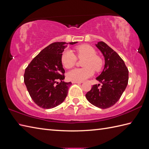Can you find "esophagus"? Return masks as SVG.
Returning a JSON list of instances; mask_svg holds the SVG:
<instances>
[{
    "mask_svg": "<svg viewBox=\"0 0 149 149\" xmlns=\"http://www.w3.org/2000/svg\"><path fill=\"white\" fill-rule=\"evenodd\" d=\"M72 83H77V84H81L82 82H79V81H72Z\"/></svg>",
    "mask_w": 149,
    "mask_h": 149,
    "instance_id": "esophagus-1",
    "label": "esophagus"
}]
</instances>
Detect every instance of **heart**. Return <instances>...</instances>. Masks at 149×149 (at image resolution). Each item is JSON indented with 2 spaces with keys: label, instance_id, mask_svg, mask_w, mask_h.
<instances>
[{
  "label": "heart",
  "instance_id": "b5f03b06",
  "mask_svg": "<svg viewBox=\"0 0 149 149\" xmlns=\"http://www.w3.org/2000/svg\"><path fill=\"white\" fill-rule=\"evenodd\" d=\"M77 56L79 59H84L82 68H74L67 74L68 79L72 81L82 82L91 77L94 70L99 71L102 67V60L96 55V51L92 47L82 45L76 48ZM76 62V58L70 50H65L61 56V63L66 68H70Z\"/></svg>",
  "mask_w": 149,
  "mask_h": 149
}]
</instances>
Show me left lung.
I'll use <instances>...</instances> for the list:
<instances>
[{"label":"left lung","instance_id":"left-lung-1","mask_svg":"<svg viewBox=\"0 0 149 149\" xmlns=\"http://www.w3.org/2000/svg\"><path fill=\"white\" fill-rule=\"evenodd\" d=\"M96 47L102 52L105 65L96 79L102 83L95 84L86 94V98L93 106L101 109L113 106L118 102L127 86L129 71L124 61L115 50L103 42Z\"/></svg>","mask_w":149,"mask_h":149}]
</instances>
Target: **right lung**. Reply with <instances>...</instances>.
Wrapping results in <instances>:
<instances>
[{
  "instance_id": "add662e5",
  "label": "right lung",
  "mask_w": 149,
  "mask_h": 149,
  "mask_svg": "<svg viewBox=\"0 0 149 149\" xmlns=\"http://www.w3.org/2000/svg\"><path fill=\"white\" fill-rule=\"evenodd\" d=\"M77 42H70L74 45ZM68 43L55 42L43 49L29 65L24 74V83L31 99L39 107L51 109L66 99L72 83L65 79L61 63L62 53ZM61 81V83L57 82Z\"/></svg>"
}]
</instances>
